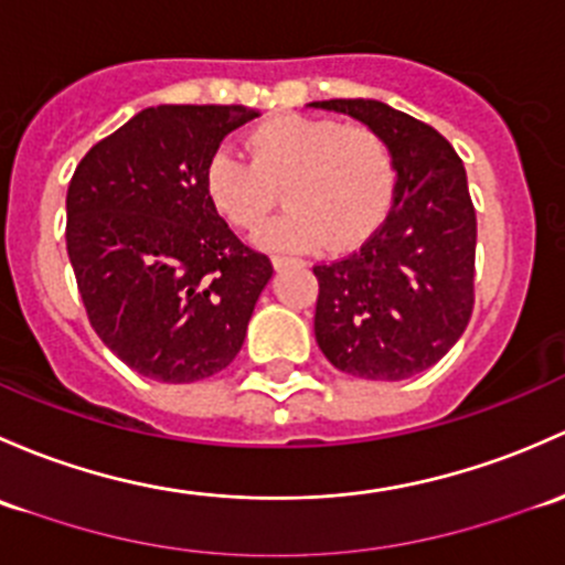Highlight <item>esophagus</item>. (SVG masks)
Returning <instances> with one entry per match:
<instances>
[{"label": "esophagus", "instance_id": "34e87169", "mask_svg": "<svg viewBox=\"0 0 565 565\" xmlns=\"http://www.w3.org/2000/svg\"><path fill=\"white\" fill-rule=\"evenodd\" d=\"M271 264H275V269H285V266H296L301 264V260L288 258V255H271Z\"/></svg>", "mask_w": 565, "mask_h": 565}]
</instances>
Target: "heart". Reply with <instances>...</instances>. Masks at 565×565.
Here are the masks:
<instances>
[{
  "label": "heart",
  "instance_id": "b5f03b06",
  "mask_svg": "<svg viewBox=\"0 0 565 565\" xmlns=\"http://www.w3.org/2000/svg\"><path fill=\"white\" fill-rule=\"evenodd\" d=\"M249 160L220 147L203 166L209 203L234 228H258L277 193L288 212L260 228L269 249H334L364 242L386 217L397 166L386 138L367 125L285 114L247 136Z\"/></svg>",
  "mask_w": 565,
  "mask_h": 565
}]
</instances>
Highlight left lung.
<instances>
[{
    "label": "left lung",
    "mask_w": 565,
    "mask_h": 565,
    "mask_svg": "<svg viewBox=\"0 0 565 565\" xmlns=\"http://www.w3.org/2000/svg\"><path fill=\"white\" fill-rule=\"evenodd\" d=\"M381 132L394 152V206L348 258L316 266V340L337 370L405 381L462 337L473 312L476 209L455 147L381 100H321Z\"/></svg>",
    "instance_id": "8db88e82"
}]
</instances>
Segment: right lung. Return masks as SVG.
<instances>
[{
  "instance_id": "1",
  "label": "right lung",
  "mask_w": 565,
  "mask_h": 565,
  "mask_svg": "<svg viewBox=\"0 0 565 565\" xmlns=\"http://www.w3.org/2000/svg\"><path fill=\"white\" fill-rule=\"evenodd\" d=\"M157 106L86 152L67 188V255L92 329L138 375L193 383L242 351L271 260L214 212L203 166L255 119Z\"/></svg>"
}]
</instances>
